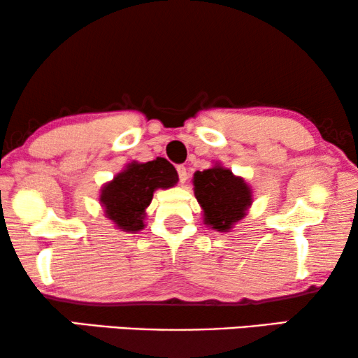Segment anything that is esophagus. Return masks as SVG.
Instances as JSON below:
<instances>
[{"mask_svg": "<svg viewBox=\"0 0 358 358\" xmlns=\"http://www.w3.org/2000/svg\"><path fill=\"white\" fill-rule=\"evenodd\" d=\"M178 174H179V182L184 184L185 180H187V169H185V166H178Z\"/></svg>", "mask_w": 358, "mask_h": 358, "instance_id": "34e87169", "label": "esophagus"}]
</instances>
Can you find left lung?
I'll use <instances>...</instances> for the list:
<instances>
[{"label": "left lung", "mask_w": 358, "mask_h": 358, "mask_svg": "<svg viewBox=\"0 0 358 358\" xmlns=\"http://www.w3.org/2000/svg\"><path fill=\"white\" fill-rule=\"evenodd\" d=\"M194 194L203 212V223L218 233H228L248 215L252 189L241 176L215 163L194 174Z\"/></svg>", "instance_id": "1"}]
</instances>
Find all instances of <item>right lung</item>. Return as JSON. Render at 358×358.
Segmentation results:
<instances>
[{
    "label": "right lung",
    "mask_w": 358,
    "mask_h": 358,
    "mask_svg": "<svg viewBox=\"0 0 358 358\" xmlns=\"http://www.w3.org/2000/svg\"><path fill=\"white\" fill-rule=\"evenodd\" d=\"M178 171L164 158L148 163L131 161L102 185L101 207L106 217L120 231L135 233L145 228L146 208L150 207L155 190L169 189L178 184Z\"/></svg>",
    "instance_id": "add662e5"
}]
</instances>
